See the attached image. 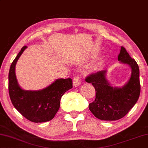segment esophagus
Wrapping results in <instances>:
<instances>
[{
	"label": "esophagus",
	"instance_id": "34e87169",
	"mask_svg": "<svg viewBox=\"0 0 148 148\" xmlns=\"http://www.w3.org/2000/svg\"><path fill=\"white\" fill-rule=\"evenodd\" d=\"M73 85L74 87H79L81 85V79L79 76H75L73 79Z\"/></svg>",
	"mask_w": 148,
	"mask_h": 148
}]
</instances>
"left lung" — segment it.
I'll return each mask as SVG.
<instances>
[{
    "instance_id": "1",
    "label": "left lung",
    "mask_w": 148,
    "mask_h": 148,
    "mask_svg": "<svg viewBox=\"0 0 148 148\" xmlns=\"http://www.w3.org/2000/svg\"><path fill=\"white\" fill-rule=\"evenodd\" d=\"M118 61L130 65L132 74L129 81L121 87H113L106 78L105 71L87 76L85 81L95 89V99L89 105L91 112L97 118L115 121L123 117L138 101L140 94V70L138 65L121 47Z\"/></svg>"
}]
</instances>
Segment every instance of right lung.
I'll use <instances>...</instances> for the list:
<instances>
[{
  "label": "right lung",
  "mask_w": 148,
  "mask_h": 148,
  "mask_svg": "<svg viewBox=\"0 0 148 148\" xmlns=\"http://www.w3.org/2000/svg\"><path fill=\"white\" fill-rule=\"evenodd\" d=\"M27 47L24 46L10 65L8 73V92L16 110L28 120L35 123L50 121L60 108V101L73 87L72 79H57L46 88L37 91L24 90L19 86L15 74L16 62Z\"/></svg>",
  "instance_id": "add662e5"
}]
</instances>
